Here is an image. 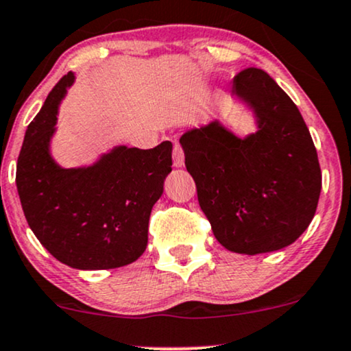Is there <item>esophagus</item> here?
<instances>
[{
	"instance_id": "1",
	"label": "esophagus",
	"mask_w": 351,
	"mask_h": 351,
	"mask_svg": "<svg viewBox=\"0 0 351 351\" xmlns=\"http://www.w3.org/2000/svg\"><path fill=\"white\" fill-rule=\"evenodd\" d=\"M173 165L176 168H181L184 165V154L178 141H175V145H173Z\"/></svg>"
}]
</instances>
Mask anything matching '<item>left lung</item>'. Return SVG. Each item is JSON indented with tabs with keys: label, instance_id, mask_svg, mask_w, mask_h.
Returning a JSON list of instances; mask_svg holds the SVG:
<instances>
[{
	"label": "left lung",
	"instance_id": "8db88e82",
	"mask_svg": "<svg viewBox=\"0 0 351 351\" xmlns=\"http://www.w3.org/2000/svg\"><path fill=\"white\" fill-rule=\"evenodd\" d=\"M232 96L256 130L237 135L219 119L181 135L184 165L214 237L258 255L288 247L314 219L322 188L317 150L293 99L260 69L234 78Z\"/></svg>",
	"mask_w": 351,
	"mask_h": 351
}]
</instances>
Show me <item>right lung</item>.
Listing matches in <instances>:
<instances>
[{"mask_svg":"<svg viewBox=\"0 0 351 351\" xmlns=\"http://www.w3.org/2000/svg\"><path fill=\"white\" fill-rule=\"evenodd\" d=\"M70 71L49 93L24 135L16 186L29 227L50 255L77 269H111L145 252L149 219L171 171V142L116 145L95 163L63 168L50 154Z\"/></svg>","mask_w":351,"mask_h":351,"instance_id":"add662e5","label":"right lung"}]
</instances>
